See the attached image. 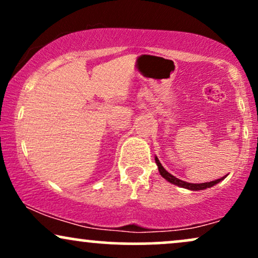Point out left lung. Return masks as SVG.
I'll return each instance as SVG.
<instances>
[{"label":"left lung","instance_id":"left-lung-1","mask_svg":"<svg viewBox=\"0 0 258 258\" xmlns=\"http://www.w3.org/2000/svg\"><path fill=\"white\" fill-rule=\"evenodd\" d=\"M155 161H156V165H158V167H159L160 174H161V176L164 177L165 179H167L168 182L172 183V184L182 186V188L190 189V190H201V189L210 188V186L217 184L218 182H221V180L224 178V177H222V178H220V179H216V180H212V182H206V183H188V182H184V180H180L178 178H176V177L172 176V174L168 173L167 171L165 170L164 167H162V165L160 164V161L158 160V158H155Z\"/></svg>","mask_w":258,"mask_h":258}]
</instances>
